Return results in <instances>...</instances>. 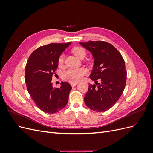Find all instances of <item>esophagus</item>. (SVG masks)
<instances>
[{
    "label": "esophagus",
    "mask_w": 153,
    "mask_h": 153,
    "mask_svg": "<svg viewBox=\"0 0 153 153\" xmlns=\"http://www.w3.org/2000/svg\"><path fill=\"white\" fill-rule=\"evenodd\" d=\"M70 84L72 87H75L78 84V82H70Z\"/></svg>",
    "instance_id": "1"
}]
</instances>
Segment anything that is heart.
I'll return each mask as SVG.
<instances>
[{
	"mask_svg": "<svg viewBox=\"0 0 153 153\" xmlns=\"http://www.w3.org/2000/svg\"><path fill=\"white\" fill-rule=\"evenodd\" d=\"M73 53L78 58H80L82 55H85V50L79 47H74L72 49ZM64 55H61L58 59L59 66H62L64 63ZM87 70L84 68H69L67 70L64 71L62 73V78L65 80L71 82H75L81 80L82 77L86 73Z\"/></svg>",
	"mask_w": 153,
	"mask_h": 153,
	"instance_id": "obj_1",
	"label": "heart"
}]
</instances>
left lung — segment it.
Segmentation results:
<instances>
[{"label":"left lung","mask_w":153,"mask_h":153,"mask_svg":"<svg viewBox=\"0 0 153 153\" xmlns=\"http://www.w3.org/2000/svg\"><path fill=\"white\" fill-rule=\"evenodd\" d=\"M79 43L89 51L94 59L89 78L95 84L89 85L85 103L96 112H105L117 102L124 90L127 74L124 61L119 51L105 41Z\"/></svg>","instance_id":"1"}]
</instances>
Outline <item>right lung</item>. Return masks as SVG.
Listing matches in <instances>:
<instances>
[{
  "label": "right lung",
  "mask_w": 153,
  "mask_h": 153,
  "mask_svg": "<svg viewBox=\"0 0 153 153\" xmlns=\"http://www.w3.org/2000/svg\"><path fill=\"white\" fill-rule=\"evenodd\" d=\"M67 43H50L34 50L25 66V81L29 93L38 107L48 114H54L65 107L72 87L62 82L60 88L52 86V76L58 67V59Z\"/></svg>",
  "instance_id": "obj_1"
}]
</instances>
